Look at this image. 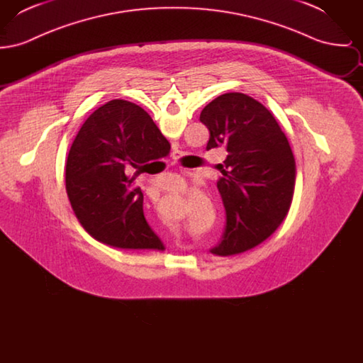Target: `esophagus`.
Returning <instances> with one entry per match:
<instances>
[{
  "instance_id": "34e87169",
  "label": "esophagus",
  "mask_w": 363,
  "mask_h": 363,
  "mask_svg": "<svg viewBox=\"0 0 363 363\" xmlns=\"http://www.w3.org/2000/svg\"><path fill=\"white\" fill-rule=\"evenodd\" d=\"M178 159H179V152L177 151V152H174L173 154L174 163H177V162H178Z\"/></svg>"
}]
</instances>
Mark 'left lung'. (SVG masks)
Returning a JSON list of instances; mask_svg holds the SVG:
<instances>
[{
    "label": "left lung",
    "instance_id": "8db88e82",
    "mask_svg": "<svg viewBox=\"0 0 363 363\" xmlns=\"http://www.w3.org/2000/svg\"><path fill=\"white\" fill-rule=\"evenodd\" d=\"M200 121L209 130L207 150L225 145L227 151L218 181L225 228L211 252L240 255L271 237L284 220L295 186L293 151L271 111L241 92L213 99Z\"/></svg>",
    "mask_w": 363,
    "mask_h": 363
}]
</instances>
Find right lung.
Returning a JSON list of instances; mask_svg holds the SVG:
<instances>
[{
    "label": "right lung",
    "mask_w": 363,
    "mask_h": 363,
    "mask_svg": "<svg viewBox=\"0 0 363 363\" xmlns=\"http://www.w3.org/2000/svg\"><path fill=\"white\" fill-rule=\"evenodd\" d=\"M166 138L138 104L114 99L80 128L67 159L65 184L72 208L96 241L120 249H157L163 242L147 223L135 175L148 164L157 140Z\"/></svg>",
    "instance_id": "obj_1"
}]
</instances>
